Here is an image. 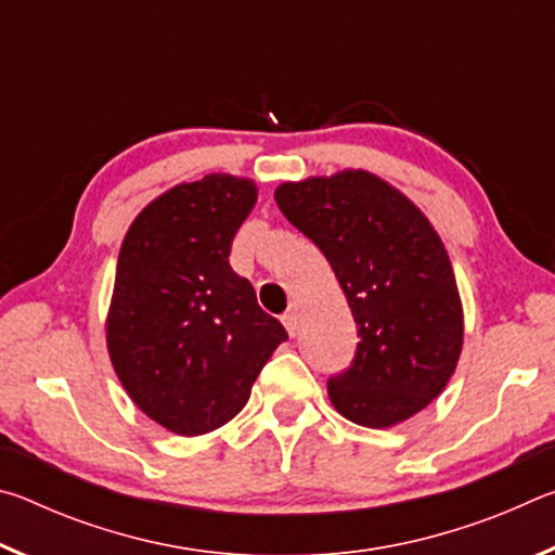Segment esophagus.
<instances>
[{"label": "esophagus", "instance_id": "esophagus-1", "mask_svg": "<svg viewBox=\"0 0 555 555\" xmlns=\"http://www.w3.org/2000/svg\"><path fill=\"white\" fill-rule=\"evenodd\" d=\"M281 323L286 325V331H288V335H296V327H298V308L296 306H291L288 311L281 315Z\"/></svg>", "mask_w": 555, "mask_h": 555}]
</instances>
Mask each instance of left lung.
Masks as SVG:
<instances>
[{"instance_id": "left-lung-1", "label": "left lung", "mask_w": 555, "mask_h": 555, "mask_svg": "<svg viewBox=\"0 0 555 555\" xmlns=\"http://www.w3.org/2000/svg\"><path fill=\"white\" fill-rule=\"evenodd\" d=\"M286 220L331 261L357 323L350 370L327 379L352 424L389 428L426 409L457 367L463 304L428 218L362 168L281 183Z\"/></svg>"}]
</instances>
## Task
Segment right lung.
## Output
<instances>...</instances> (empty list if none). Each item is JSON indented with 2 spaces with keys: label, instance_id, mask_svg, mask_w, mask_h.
I'll return each instance as SVG.
<instances>
[{
  "label": "right lung",
  "instance_id": "add662e5",
  "mask_svg": "<svg viewBox=\"0 0 555 555\" xmlns=\"http://www.w3.org/2000/svg\"><path fill=\"white\" fill-rule=\"evenodd\" d=\"M255 203V181L210 173L158 195L121 242L109 360L131 401L171 434L203 436L232 421L288 340L230 267L232 240Z\"/></svg>",
  "mask_w": 555,
  "mask_h": 555
}]
</instances>
